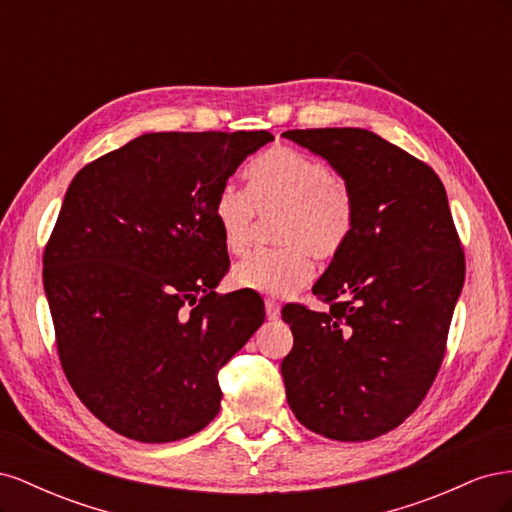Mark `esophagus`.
Instances as JSON below:
<instances>
[{"instance_id":"obj_1","label":"esophagus","mask_w":512,"mask_h":512,"mask_svg":"<svg viewBox=\"0 0 512 512\" xmlns=\"http://www.w3.org/2000/svg\"><path fill=\"white\" fill-rule=\"evenodd\" d=\"M265 307H267V318H269V320H277V318H280V303H277L275 299H267V301H265Z\"/></svg>"}]
</instances>
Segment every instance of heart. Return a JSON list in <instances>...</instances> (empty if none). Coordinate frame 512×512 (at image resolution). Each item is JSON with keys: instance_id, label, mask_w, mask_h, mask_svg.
Listing matches in <instances>:
<instances>
[{"instance_id": "obj_1", "label": "heart", "mask_w": 512, "mask_h": 512, "mask_svg": "<svg viewBox=\"0 0 512 512\" xmlns=\"http://www.w3.org/2000/svg\"><path fill=\"white\" fill-rule=\"evenodd\" d=\"M247 188L220 190L213 203L226 252L241 256L258 235V218L272 220L280 243L243 258L232 269L237 288L269 297H288L314 275V258H333L346 245L356 200L350 183L309 153L273 147L247 168Z\"/></svg>"}]
</instances>
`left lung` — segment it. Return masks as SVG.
Masks as SVG:
<instances>
[{
	"instance_id": "obj_1",
	"label": "left lung",
	"mask_w": 512,
	"mask_h": 512,
	"mask_svg": "<svg viewBox=\"0 0 512 512\" xmlns=\"http://www.w3.org/2000/svg\"><path fill=\"white\" fill-rule=\"evenodd\" d=\"M342 175L356 218L314 284L327 312L288 303L282 361L297 421L339 442L374 440L421 406L444 361L466 256L433 168L361 128L288 130Z\"/></svg>"
}]
</instances>
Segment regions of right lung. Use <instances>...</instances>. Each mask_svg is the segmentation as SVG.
I'll list each match as a JSON object with an SVG mask.
<instances>
[{
    "label": "right lung",
    "mask_w": 512,
    "mask_h": 512,
    "mask_svg": "<svg viewBox=\"0 0 512 512\" xmlns=\"http://www.w3.org/2000/svg\"><path fill=\"white\" fill-rule=\"evenodd\" d=\"M254 132H149L83 166L44 247L61 369L130 440L188 438L220 412L218 374L265 322L252 290L218 294L230 260L215 196Z\"/></svg>",
    "instance_id": "right-lung-1"
}]
</instances>
